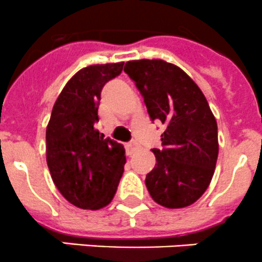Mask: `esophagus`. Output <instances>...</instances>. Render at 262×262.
<instances>
[{
    "label": "esophagus",
    "instance_id": "34e87169",
    "mask_svg": "<svg viewBox=\"0 0 262 262\" xmlns=\"http://www.w3.org/2000/svg\"><path fill=\"white\" fill-rule=\"evenodd\" d=\"M125 147H126V152H127V155H132L137 149H139V144H137L136 141H130L126 144Z\"/></svg>",
    "mask_w": 262,
    "mask_h": 262
}]
</instances>
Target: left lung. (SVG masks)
<instances>
[{
    "instance_id": "left-lung-1",
    "label": "left lung",
    "mask_w": 262,
    "mask_h": 262,
    "mask_svg": "<svg viewBox=\"0 0 262 262\" xmlns=\"http://www.w3.org/2000/svg\"><path fill=\"white\" fill-rule=\"evenodd\" d=\"M144 97L151 121L165 126L163 149L145 185L152 200L168 209L192 205L209 187L219 152L218 125L205 95L176 64L136 59L125 64Z\"/></svg>"
}]
</instances>
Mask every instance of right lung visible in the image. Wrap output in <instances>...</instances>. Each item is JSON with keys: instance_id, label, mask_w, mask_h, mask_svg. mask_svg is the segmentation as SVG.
Returning a JSON list of instances; mask_svg holds the SVG:
<instances>
[{"instance_id": "right-lung-1", "label": "right lung", "mask_w": 262, "mask_h": 262, "mask_svg": "<svg viewBox=\"0 0 262 262\" xmlns=\"http://www.w3.org/2000/svg\"><path fill=\"white\" fill-rule=\"evenodd\" d=\"M123 62L92 64L67 81L46 131L47 164L61 195L80 209L98 210L113 200L126 163L125 149L95 127L100 92Z\"/></svg>"}]
</instances>
